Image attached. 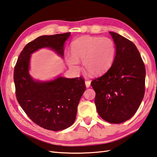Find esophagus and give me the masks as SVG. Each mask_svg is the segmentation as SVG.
Segmentation results:
<instances>
[{
    "instance_id": "1",
    "label": "esophagus",
    "mask_w": 157,
    "mask_h": 157,
    "mask_svg": "<svg viewBox=\"0 0 157 157\" xmlns=\"http://www.w3.org/2000/svg\"><path fill=\"white\" fill-rule=\"evenodd\" d=\"M85 85H86V87L88 88L90 86V81H86L85 82Z\"/></svg>"
}]
</instances>
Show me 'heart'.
I'll use <instances>...</instances> for the list:
<instances>
[{
	"mask_svg": "<svg viewBox=\"0 0 157 157\" xmlns=\"http://www.w3.org/2000/svg\"><path fill=\"white\" fill-rule=\"evenodd\" d=\"M71 52L66 55L67 63L75 70L79 69V61H83L84 69L93 75H100L112 67L117 48L112 39L108 37L82 36L71 43Z\"/></svg>",
	"mask_w": 157,
	"mask_h": 157,
	"instance_id": "heart-1",
	"label": "heart"
}]
</instances>
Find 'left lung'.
<instances>
[{
	"label": "left lung",
	"mask_w": 157,
	"mask_h": 157,
	"mask_svg": "<svg viewBox=\"0 0 157 157\" xmlns=\"http://www.w3.org/2000/svg\"><path fill=\"white\" fill-rule=\"evenodd\" d=\"M109 33L117 48L115 61L91 86L99 116L109 123L121 124L135 115L143 100L146 68L133 42L115 32Z\"/></svg>",
	"instance_id": "8db88e82"
}]
</instances>
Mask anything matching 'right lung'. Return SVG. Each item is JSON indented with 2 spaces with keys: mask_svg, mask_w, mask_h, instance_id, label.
<instances>
[{
  "mask_svg": "<svg viewBox=\"0 0 157 157\" xmlns=\"http://www.w3.org/2000/svg\"><path fill=\"white\" fill-rule=\"evenodd\" d=\"M71 33L42 36L30 42L20 54L14 68L13 79L20 106L34 123L45 129L59 131L70 127L75 120L78 106L86 90L82 78L58 76L40 81L29 74L31 54L49 48L64 58V42Z\"/></svg>",
  "mask_w": 157,
  "mask_h": 157,
  "instance_id": "right-lung-1",
  "label": "right lung"
}]
</instances>
